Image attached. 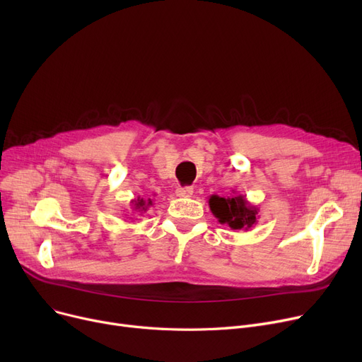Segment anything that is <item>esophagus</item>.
<instances>
[{"label": "esophagus", "instance_id": "obj_1", "mask_svg": "<svg viewBox=\"0 0 362 362\" xmlns=\"http://www.w3.org/2000/svg\"><path fill=\"white\" fill-rule=\"evenodd\" d=\"M176 195L180 197V198H191L194 195V187H189V186H179L176 189Z\"/></svg>", "mask_w": 362, "mask_h": 362}]
</instances>
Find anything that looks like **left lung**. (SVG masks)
<instances>
[{"label":"left lung","instance_id":"8db88e82","mask_svg":"<svg viewBox=\"0 0 362 362\" xmlns=\"http://www.w3.org/2000/svg\"><path fill=\"white\" fill-rule=\"evenodd\" d=\"M208 205L218 223L227 224L233 230L248 232L259 218L258 206L251 205L245 195H235V192L230 197L211 195Z\"/></svg>","mask_w":362,"mask_h":362}]
</instances>
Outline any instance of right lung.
I'll use <instances>...</instances> for the list:
<instances>
[{"label":"right lung","mask_w":362,"mask_h":362,"mask_svg":"<svg viewBox=\"0 0 362 362\" xmlns=\"http://www.w3.org/2000/svg\"><path fill=\"white\" fill-rule=\"evenodd\" d=\"M130 204H132V206H130L132 208V213H145L148 208L152 205V201H151V198L145 199V198L138 197L136 199H132Z\"/></svg>","instance_id":"add662e5"}]
</instances>
